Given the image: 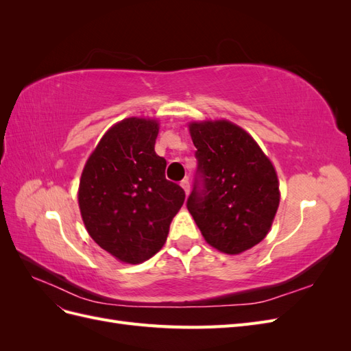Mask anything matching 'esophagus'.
Returning a JSON list of instances; mask_svg holds the SVG:
<instances>
[{"label":"esophagus","instance_id":"1","mask_svg":"<svg viewBox=\"0 0 351 351\" xmlns=\"http://www.w3.org/2000/svg\"><path fill=\"white\" fill-rule=\"evenodd\" d=\"M180 186L183 187V190L186 192V195H189V192H190V183H189V180H187V178L182 180V183H180Z\"/></svg>","mask_w":351,"mask_h":351}]
</instances>
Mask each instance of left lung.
<instances>
[{
	"instance_id": "8db88e82",
	"label": "left lung",
	"mask_w": 351,
	"mask_h": 351,
	"mask_svg": "<svg viewBox=\"0 0 351 351\" xmlns=\"http://www.w3.org/2000/svg\"><path fill=\"white\" fill-rule=\"evenodd\" d=\"M204 190L187 200L205 241L227 254L256 246L280 206V182L258 142L228 120L190 121Z\"/></svg>"
}]
</instances>
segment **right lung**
<instances>
[{
	"instance_id": "obj_1",
	"label": "right lung",
	"mask_w": 351,
	"mask_h": 351,
	"mask_svg": "<svg viewBox=\"0 0 351 351\" xmlns=\"http://www.w3.org/2000/svg\"><path fill=\"white\" fill-rule=\"evenodd\" d=\"M159 121L129 117L111 125L83 167L79 209L89 236L117 261L142 263L161 250L184 190L156 155Z\"/></svg>"
}]
</instances>
